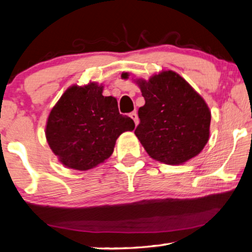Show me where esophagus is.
<instances>
[{"instance_id": "esophagus-1", "label": "esophagus", "mask_w": 252, "mask_h": 252, "mask_svg": "<svg viewBox=\"0 0 252 252\" xmlns=\"http://www.w3.org/2000/svg\"><path fill=\"white\" fill-rule=\"evenodd\" d=\"M130 118L132 119V120L134 121V123H135V126H138V123H139V118H138V113L136 112H131L130 113Z\"/></svg>"}]
</instances>
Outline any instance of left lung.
I'll list each match as a JSON object with an SVG mask.
<instances>
[{
    "mask_svg": "<svg viewBox=\"0 0 252 252\" xmlns=\"http://www.w3.org/2000/svg\"><path fill=\"white\" fill-rule=\"evenodd\" d=\"M121 78L127 79L129 73ZM136 83L146 104L139 109L134 133L148 155L172 165L198 156L210 135L211 113L202 97L173 71H162Z\"/></svg>",
    "mask_w": 252,
    "mask_h": 252,
    "instance_id": "8db88e82",
    "label": "left lung"
}]
</instances>
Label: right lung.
<instances>
[{
	"instance_id": "1",
	"label": "right lung",
	"mask_w": 252,
	"mask_h": 252,
	"mask_svg": "<svg viewBox=\"0 0 252 252\" xmlns=\"http://www.w3.org/2000/svg\"><path fill=\"white\" fill-rule=\"evenodd\" d=\"M91 82L72 85L53 106L46 122L48 143L65 167L92 169L112 155L119 135L134 129L131 118L119 113L113 96Z\"/></svg>"
}]
</instances>
